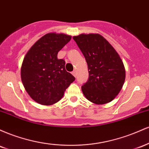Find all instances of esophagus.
<instances>
[{
	"label": "esophagus",
	"instance_id": "34e87169",
	"mask_svg": "<svg viewBox=\"0 0 149 149\" xmlns=\"http://www.w3.org/2000/svg\"><path fill=\"white\" fill-rule=\"evenodd\" d=\"M72 74H73V76H74V77H76V76H77V72H76V71H73V72H72Z\"/></svg>",
	"mask_w": 149,
	"mask_h": 149
}]
</instances>
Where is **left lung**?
Segmentation results:
<instances>
[{"label":"left lung","instance_id":"obj_1","mask_svg":"<svg viewBox=\"0 0 149 149\" xmlns=\"http://www.w3.org/2000/svg\"><path fill=\"white\" fill-rule=\"evenodd\" d=\"M73 38L88 66V80L81 88L83 95L96 104L111 102L125 80V69L119 54L100 34L83 33Z\"/></svg>","mask_w":149,"mask_h":149}]
</instances>
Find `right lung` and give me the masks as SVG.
Listing matches in <instances>:
<instances>
[{
  "label": "right lung",
  "mask_w": 149,
  "mask_h": 149,
  "mask_svg": "<svg viewBox=\"0 0 149 149\" xmlns=\"http://www.w3.org/2000/svg\"><path fill=\"white\" fill-rule=\"evenodd\" d=\"M71 39L64 33H49L40 38L24 58L21 79L26 91L37 103L52 105L64 96L75 80L65 69V61L57 54Z\"/></svg>",
  "instance_id": "1"
}]
</instances>
